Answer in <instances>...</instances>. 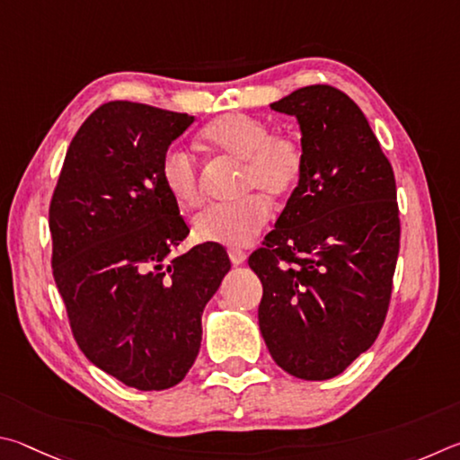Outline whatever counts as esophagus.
I'll list each match as a JSON object with an SVG mask.
<instances>
[{
    "instance_id": "1",
    "label": "esophagus",
    "mask_w": 460,
    "mask_h": 460,
    "mask_svg": "<svg viewBox=\"0 0 460 460\" xmlns=\"http://www.w3.org/2000/svg\"><path fill=\"white\" fill-rule=\"evenodd\" d=\"M228 256H230V261H232V264H234V267H238V264H244V262H246V252L240 251V248H230Z\"/></svg>"
}]
</instances>
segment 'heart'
Listing matches in <instances>:
<instances>
[{"instance_id": "b5f03b06", "label": "heart", "mask_w": 460, "mask_h": 460, "mask_svg": "<svg viewBox=\"0 0 460 460\" xmlns=\"http://www.w3.org/2000/svg\"><path fill=\"white\" fill-rule=\"evenodd\" d=\"M201 147L216 157L243 164L240 193L248 194L230 204H216L199 212L193 220L191 234L198 243L220 246H246L261 234L270 217L267 198H288L305 173L303 145L293 135L272 133L261 119L226 112L201 128ZM161 183L175 206L183 209L201 204L198 164L188 153L169 149L159 169Z\"/></svg>"}]
</instances>
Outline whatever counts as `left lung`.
Here are the masks:
<instances>
[{
	"mask_svg": "<svg viewBox=\"0 0 460 460\" xmlns=\"http://www.w3.org/2000/svg\"><path fill=\"white\" fill-rule=\"evenodd\" d=\"M299 123L301 183L248 264L262 283L259 325L272 359L329 380L372 348L400 251L396 180L361 109L327 84L270 104Z\"/></svg>",
	"mask_w": 460,
	"mask_h": 460,
	"instance_id": "obj_1",
	"label": "left lung"
}]
</instances>
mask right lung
I'll use <instances>...</instances> for the list:
<instances>
[{"mask_svg": "<svg viewBox=\"0 0 460 460\" xmlns=\"http://www.w3.org/2000/svg\"><path fill=\"white\" fill-rule=\"evenodd\" d=\"M188 112L112 101L72 139L50 204L52 270L78 348L128 388L167 390L198 358L230 259L190 234L159 169Z\"/></svg>", "mask_w": 460, "mask_h": 460, "instance_id": "obj_1", "label": "right lung"}]
</instances>
